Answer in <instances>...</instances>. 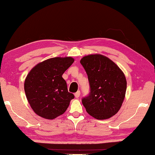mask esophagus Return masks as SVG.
Masks as SVG:
<instances>
[{"mask_svg": "<svg viewBox=\"0 0 155 155\" xmlns=\"http://www.w3.org/2000/svg\"><path fill=\"white\" fill-rule=\"evenodd\" d=\"M80 94H81V91H77L76 92L75 94H74L75 97H76V98H78V97H79V96H80Z\"/></svg>", "mask_w": 155, "mask_h": 155, "instance_id": "1", "label": "esophagus"}]
</instances>
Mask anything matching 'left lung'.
<instances>
[{"label":"left lung","mask_w":155,"mask_h":155,"mask_svg":"<svg viewBox=\"0 0 155 155\" xmlns=\"http://www.w3.org/2000/svg\"><path fill=\"white\" fill-rule=\"evenodd\" d=\"M88 77L90 92L82 97L87 112L97 119H106L119 110L124 100L127 81L123 72L109 58L89 55L81 60Z\"/></svg>","instance_id":"left-lung-1"}]
</instances>
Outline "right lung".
Segmentation results:
<instances>
[{"label":"right lung","mask_w":155,"mask_h":155,"mask_svg":"<svg viewBox=\"0 0 155 155\" xmlns=\"http://www.w3.org/2000/svg\"><path fill=\"white\" fill-rule=\"evenodd\" d=\"M74 62L71 57L53 58L30 70L24 83L27 100L36 114L53 119L64 113L74 95L67 88L62 74Z\"/></svg>","instance_id":"1"}]
</instances>
